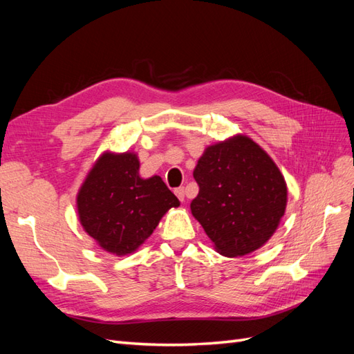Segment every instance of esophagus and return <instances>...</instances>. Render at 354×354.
Returning a JSON list of instances; mask_svg holds the SVG:
<instances>
[{
  "mask_svg": "<svg viewBox=\"0 0 354 354\" xmlns=\"http://www.w3.org/2000/svg\"><path fill=\"white\" fill-rule=\"evenodd\" d=\"M174 194H176V196L180 199V202H183V201H185V187H178V189H176V190H174Z\"/></svg>",
  "mask_w": 354,
  "mask_h": 354,
  "instance_id": "obj_1",
  "label": "esophagus"
}]
</instances>
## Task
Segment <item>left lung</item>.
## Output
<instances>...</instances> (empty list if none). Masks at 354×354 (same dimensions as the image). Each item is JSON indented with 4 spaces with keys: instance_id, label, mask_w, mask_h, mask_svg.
<instances>
[{
    "instance_id": "8db88e82",
    "label": "left lung",
    "mask_w": 354,
    "mask_h": 354,
    "mask_svg": "<svg viewBox=\"0 0 354 354\" xmlns=\"http://www.w3.org/2000/svg\"><path fill=\"white\" fill-rule=\"evenodd\" d=\"M194 177L199 194L190 203L192 214L220 254H250L270 239L286 208V183L250 137L209 146Z\"/></svg>"
}]
</instances>
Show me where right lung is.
<instances>
[{"mask_svg":"<svg viewBox=\"0 0 354 354\" xmlns=\"http://www.w3.org/2000/svg\"><path fill=\"white\" fill-rule=\"evenodd\" d=\"M134 153H103L77 198L84 230L116 255L136 251L180 202L159 176L142 178Z\"/></svg>","mask_w":354,"mask_h":354,"instance_id":"obj_1","label":"right lung"}]
</instances>
